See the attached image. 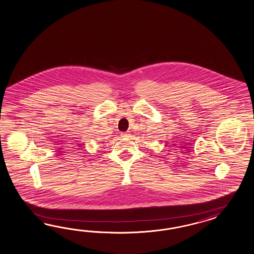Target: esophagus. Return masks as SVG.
Wrapping results in <instances>:
<instances>
[{"label": "esophagus", "mask_w": 254, "mask_h": 254, "mask_svg": "<svg viewBox=\"0 0 254 254\" xmlns=\"http://www.w3.org/2000/svg\"><path fill=\"white\" fill-rule=\"evenodd\" d=\"M121 135H122L123 137H127V136H128V133H127V132H126V133H122Z\"/></svg>", "instance_id": "obj_1"}]
</instances>
